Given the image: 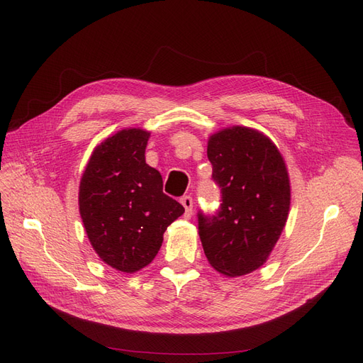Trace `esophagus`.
I'll return each mask as SVG.
<instances>
[{
    "label": "esophagus",
    "mask_w": 363,
    "mask_h": 363,
    "mask_svg": "<svg viewBox=\"0 0 363 363\" xmlns=\"http://www.w3.org/2000/svg\"><path fill=\"white\" fill-rule=\"evenodd\" d=\"M181 203L185 208V213L190 216L193 213V197L191 196H182L181 197Z\"/></svg>",
    "instance_id": "1"
}]
</instances>
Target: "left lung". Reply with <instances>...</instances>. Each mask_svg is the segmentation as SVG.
<instances>
[{"instance_id":"1","label":"left lung","mask_w":363,"mask_h":363,"mask_svg":"<svg viewBox=\"0 0 363 363\" xmlns=\"http://www.w3.org/2000/svg\"><path fill=\"white\" fill-rule=\"evenodd\" d=\"M208 160L221 203L213 216L197 213L205 256L221 274L252 273L267 261L288 218L284 158L262 133L233 126L209 138Z\"/></svg>"}]
</instances>
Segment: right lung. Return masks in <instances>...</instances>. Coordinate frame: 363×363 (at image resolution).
Returning a JSON list of instances; mask_svg holds the SVG:
<instances>
[{
	"instance_id": "add662e5",
	"label": "right lung",
	"mask_w": 363,
	"mask_h": 363,
	"mask_svg": "<svg viewBox=\"0 0 363 363\" xmlns=\"http://www.w3.org/2000/svg\"><path fill=\"white\" fill-rule=\"evenodd\" d=\"M147 140L149 133L135 128L108 137L93 150L79 184V214L93 249L123 273L152 262L162 233L185 211L146 164Z\"/></svg>"
}]
</instances>
